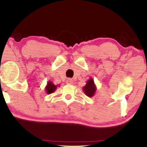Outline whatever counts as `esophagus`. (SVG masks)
Listing matches in <instances>:
<instances>
[{
    "instance_id": "34e87169",
    "label": "esophagus",
    "mask_w": 147,
    "mask_h": 147,
    "mask_svg": "<svg viewBox=\"0 0 147 147\" xmlns=\"http://www.w3.org/2000/svg\"><path fill=\"white\" fill-rule=\"evenodd\" d=\"M73 83H74V82L71 79H67V80H66V84H73Z\"/></svg>"
}]
</instances>
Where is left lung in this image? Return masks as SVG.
Listing matches in <instances>:
<instances>
[{"label":"left lung","instance_id":"8db88e82","mask_svg":"<svg viewBox=\"0 0 147 147\" xmlns=\"http://www.w3.org/2000/svg\"><path fill=\"white\" fill-rule=\"evenodd\" d=\"M82 90H83L86 95L88 97H93L95 95L97 88H96V84H94V80L92 78L88 80L86 86H84L82 88Z\"/></svg>","mask_w":147,"mask_h":147}]
</instances>
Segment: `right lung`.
<instances>
[{
  "mask_svg": "<svg viewBox=\"0 0 147 147\" xmlns=\"http://www.w3.org/2000/svg\"><path fill=\"white\" fill-rule=\"evenodd\" d=\"M45 91L46 93L47 94H50L53 93L55 91V90L57 89V86L53 84V82H51V81L47 82V86H45Z\"/></svg>",
  "mask_w": 147,
  "mask_h": 147,
  "instance_id": "obj_1",
  "label": "right lung"
}]
</instances>
